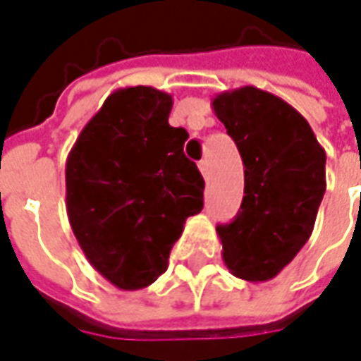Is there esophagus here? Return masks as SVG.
Wrapping results in <instances>:
<instances>
[{
    "instance_id": "obj_1",
    "label": "esophagus",
    "mask_w": 361,
    "mask_h": 361,
    "mask_svg": "<svg viewBox=\"0 0 361 361\" xmlns=\"http://www.w3.org/2000/svg\"><path fill=\"white\" fill-rule=\"evenodd\" d=\"M198 169H200V173H202V176H204V178H208V176H210V166H208V161H200V163H198Z\"/></svg>"
}]
</instances>
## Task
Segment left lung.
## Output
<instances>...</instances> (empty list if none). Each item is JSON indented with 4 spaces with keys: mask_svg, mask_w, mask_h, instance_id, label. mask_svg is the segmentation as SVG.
<instances>
[{
    "mask_svg": "<svg viewBox=\"0 0 361 361\" xmlns=\"http://www.w3.org/2000/svg\"><path fill=\"white\" fill-rule=\"evenodd\" d=\"M243 161V200L233 222L218 226L232 275L277 277L309 242L326 190V153L309 121L279 96L242 86L212 100Z\"/></svg>",
    "mask_w": 361,
    "mask_h": 361,
    "instance_id": "left-lung-1",
    "label": "left lung"
}]
</instances>
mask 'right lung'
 <instances>
[{"instance_id":"add662e5","label":"right lung","mask_w":361,"mask_h":361,"mask_svg":"<svg viewBox=\"0 0 361 361\" xmlns=\"http://www.w3.org/2000/svg\"><path fill=\"white\" fill-rule=\"evenodd\" d=\"M173 96L151 86L111 92L66 159V212L78 245L121 290L155 283L188 216L202 210L204 178L171 128Z\"/></svg>"}]
</instances>
